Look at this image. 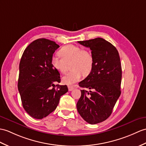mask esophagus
Segmentation results:
<instances>
[{
	"instance_id": "34e87169",
	"label": "esophagus",
	"mask_w": 146,
	"mask_h": 146,
	"mask_svg": "<svg viewBox=\"0 0 146 146\" xmlns=\"http://www.w3.org/2000/svg\"><path fill=\"white\" fill-rule=\"evenodd\" d=\"M68 90L70 91H72L74 88V87L73 86H68Z\"/></svg>"
}]
</instances>
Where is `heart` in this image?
Returning a JSON list of instances; mask_svg holds the SVG:
<instances>
[{"mask_svg":"<svg viewBox=\"0 0 146 146\" xmlns=\"http://www.w3.org/2000/svg\"><path fill=\"white\" fill-rule=\"evenodd\" d=\"M58 56H53L51 64L53 68L60 73H65L68 65L71 62L72 72L66 73L62 78L63 83L72 85L79 81L84 74H88L93 69L94 60L90 51L81 47L68 45L59 50Z\"/></svg>","mask_w":146,"mask_h":146,"instance_id":"obj_1","label":"heart"}]
</instances>
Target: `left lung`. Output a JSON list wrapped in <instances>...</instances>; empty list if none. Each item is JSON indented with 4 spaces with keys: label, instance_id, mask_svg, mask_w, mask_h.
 Listing matches in <instances>:
<instances>
[{
    "label": "left lung",
    "instance_id": "obj_1",
    "mask_svg": "<svg viewBox=\"0 0 146 146\" xmlns=\"http://www.w3.org/2000/svg\"><path fill=\"white\" fill-rule=\"evenodd\" d=\"M90 48L93 56V69L79 86L93 90H81L76 107L80 116L91 124L108 119L121 94L122 69L116 47L102 38L78 42Z\"/></svg>",
    "mask_w": 146,
    "mask_h": 146
}]
</instances>
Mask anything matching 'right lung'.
Listing matches in <instances>:
<instances>
[{"label":"right lung","instance_id":"1","mask_svg":"<svg viewBox=\"0 0 146 146\" xmlns=\"http://www.w3.org/2000/svg\"><path fill=\"white\" fill-rule=\"evenodd\" d=\"M59 47L52 40L37 39L27 47L20 60L18 89L23 108L35 119L52 113L61 96L68 90L66 85L54 84L60 82V74L53 68L51 58Z\"/></svg>","mask_w":146,"mask_h":146}]
</instances>
